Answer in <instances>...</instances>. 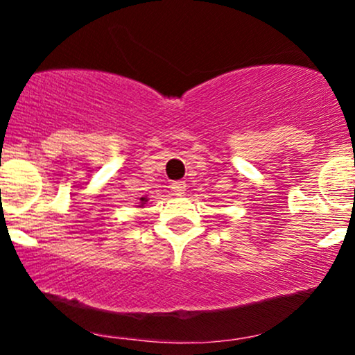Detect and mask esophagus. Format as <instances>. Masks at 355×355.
I'll list each match as a JSON object with an SVG mask.
<instances>
[{
    "mask_svg": "<svg viewBox=\"0 0 355 355\" xmlns=\"http://www.w3.org/2000/svg\"><path fill=\"white\" fill-rule=\"evenodd\" d=\"M172 190L175 191V195H183L185 193V190H187V183L185 182H173L172 183Z\"/></svg>",
    "mask_w": 355,
    "mask_h": 355,
    "instance_id": "esophagus-1",
    "label": "esophagus"
}]
</instances>
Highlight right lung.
Listing matches in <instances>:
<instances>
[{
    "label": "right lung",
    "mask_w": 355,
    "mask_h": 355,
    "mask_svg": "<svg viewBox=\"0 0 355 355\" xmlns=\"http://www.w3.org/2000/svg\"><path fill=\"white\" fill-rule=\"evenodd\" d=\"M140 200H141V202H146V198L144 197V198H140Z\"/></svg>",
    "instance_id": "1"
}]
</instances>
